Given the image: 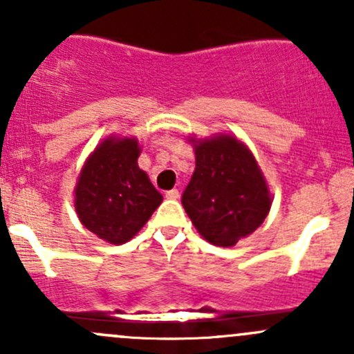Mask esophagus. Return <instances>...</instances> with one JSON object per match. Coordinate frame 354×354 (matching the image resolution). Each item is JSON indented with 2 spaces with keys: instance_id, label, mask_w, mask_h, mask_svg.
<instances>
[{
  "instance_id": "1",
  "label": "esophagus",
  "mask_w": 354,
  "mask_h": 354,
  "mask_svg": "<svg viewBox=\"0 0 354 354\" xmlns=\"http://www.w3.org/2000/svg\"><path fill=\"white\" fill-rule=\"evenodd\" d=\"M178 197H180V192L176 190V188H173V190L166 192V198H171V200H176Z\"/></svg>"
}]
</instances>
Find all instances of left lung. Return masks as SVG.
<instances>
[{"mask_svg": "<svg viewBox=\"0 0 354 354\" xmlns=\"http://www.w3.org/2000/svg\"><path fill=\"white\" fill-rule=\"evenodd\" d=\"M195 171L181 203L209 243L233 246L252 234L269 214V187L250 149L233 135L197 140Z\"/></svg>", "mask_w": 354, "mask_h": 354, "instance_id": "left-lung-1", "label": "left lung"}]
</instances>
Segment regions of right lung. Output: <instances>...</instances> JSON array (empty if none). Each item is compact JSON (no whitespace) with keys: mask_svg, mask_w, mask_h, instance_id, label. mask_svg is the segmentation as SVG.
Segmentation results:
<instances>
[{"mask_svg":"<svg viewBox=\"0 0 354 354\" xmlns=\"http://www.w3.org/2000/svg\"><path fill=\"white\" fill-rule=\"evenodd\" d=\"M137 138L108 137L85 160L75 187L80 223L113 245L127 243L162 202L147 173L138 167Z\"/></svg>","mask_w":354,"mask_h":354,"instance_id":"obj_1","label":"right lung"}]
</instances>
